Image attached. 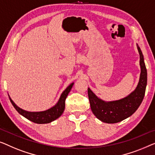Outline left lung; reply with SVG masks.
<instances>
[{"label":"left lung","instance_id":"1","mask_svg":"<svg viewBox=\"0 0 155 155\" xmlns=\"http://www.w3.org/2000/svg\"><path fill=\"white\" fill-rule=\"evenodd\" d=\"M140 54V65L141 73L138 86L129 95L117 101L106 102L99 99L90 88H88V95L91 110L100 121L108 124H114L131 116L138 110L145 96L147 86V69H146L142 52L138 45Z\"/></svg>","mask_w":155,"mask_h":155}]
</instances>
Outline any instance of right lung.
<instances>
[{
	"mask_svg": "<svg viewBox=\"0 0 155 155\" xmlns=\"http://www.w3.org/2000/svg\"><path fill=\"white\" fill-rule=\"evenodd\" d=\"M74 83L71 84L64 91V92L61 95L60 98L59 100L55 106L51 107L49 110L46 111H43V112H29L27 111L23 110L22 109L19 108L17 107L16 104L14 103L11 98L10 97V100L14 107L15 108L17 112L19 114L25 117L29 120L33 121L34 123L36 124H48L50 122L55 120L60 117L64 112L65 107V100L67 98V96L68 95L69 93L70 92L71 88H72Z\"/></svg>",
	"mask_w": 155,
	"mask_h": 155,
	"instance_id": "add662e5",
	"label": "right lung"
}]
</instances>
